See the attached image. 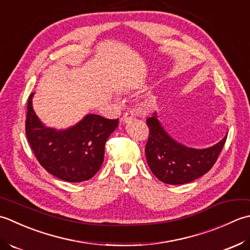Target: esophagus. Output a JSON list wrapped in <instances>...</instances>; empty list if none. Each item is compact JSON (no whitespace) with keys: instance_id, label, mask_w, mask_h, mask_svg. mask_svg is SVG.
<instances>
[{"instance_id":"1","label":"esophagus","mask_w":250,"mask_h":250,"mask_svg":"<svg viewBox=\"0 0 250 250\" xmlns=\"http://www.w3.org/2000/svg\"><path fill=\"white\" fill-rule=\"evenodd\" d=\"M134 119H135V113H134V111H131V110L126 111L123 114V118H122V120H123L125 123H128V122H130Z\"/></svg>"}]
</instances>
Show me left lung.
Returning <instances> with one entry per match:
<instances>
[{
	"mask_svg": "<svg viewBox=\"0 0 250 250\" xmlns=\"http://www.w3.org/2000/svg\"><path fill=\"white\" fill-rule=\"evenodd\" d=\"M149 138L146 145L147 165L157 179L168 185L191 182L209 171L217 162L228 135L207 149H193L168 136L156 115L146 119Z\"/></svg>",
	"mask_w": 250,
	"mask_h": 250,
	"instance_id": "left-lung-1",
	"label": "left lung"
}]
</instances>
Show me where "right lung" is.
Listing matches in <instances>:
<instances>
[{
  "mask_svg": "<svg viewBox=\"0 0 250 250\" xmlns=\"http://www.w3.org/2000/svg\"><path fill=\"white\" fill-rule=\"evenodd\" d=\"M29 96L25 135L39 163L50 175L68 182H82L94 177L104 157V145L119 124L101 115L88 114L69 129L45 127L35 115Z\"/></svg>",
  "mask_w": 250,
  "mask_h": 250,
  "instance_id": "obj_1",
  "label": "right lung"
}]
</instances>
